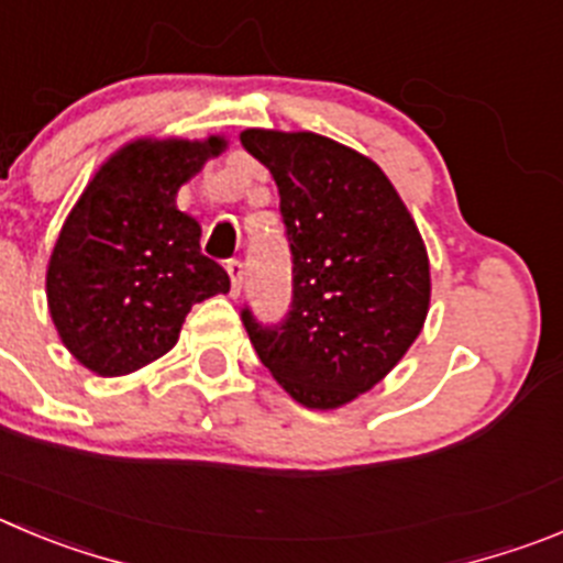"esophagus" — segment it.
Wrapping results in <instances>:
<instances>
[{"label": "esophagus", "instance_id": "obj_1", "mask_svg": "<svg viewBox=\"0 0 563 563\" xmlns=\"http://www.w3.org/2000/svg\"><path fill=\"white\" fill-rule=\"evenodd\" d=\"M225 271H229V278H231V296H240L242 278H245V267H242L240 260H231L229 265H225Z\"/></svg>", "mask_w": 563, "mask_h": 563}]
</instances>
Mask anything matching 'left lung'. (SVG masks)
Returning <instances> with one entry per match:
<instances>
[{
  "label": "left lung",
  "instance_id": "1",
  "mask_svg": "<svg viewBox=\"0 0 563 563\" xmlns=\"http://www.w3.org/2000/svg\"><path fill=\"white\" fill-rule=\"evenodd\" d=\"M240 142L271 169L292 254L282 323H242L262 365L309 410H334L385 379L430 309V260L410 211L368 156L298 131L247 128Z\"/></svg>",
  "mask_w": 563,
  "mask_h": 563
}]
</instances>
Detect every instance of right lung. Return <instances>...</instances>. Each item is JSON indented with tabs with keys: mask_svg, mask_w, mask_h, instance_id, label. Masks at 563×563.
Here are the masks:
<instances>
[{
	"mask_svg": "<svg viewBox=\"0 0 563 563\" xmlns=\"http://www.w3.org/2000/svg\"><path fill=\"white\" fill-rule=\"evenodd\" d=\"M223 136L136 139L113 153L69 211L46 267V303L64 345L100 376L167 354L192 303L229 292V273L200 254L198 220L175 195Z\"/></svg>",
	"mask_w": 563,
	"mask_h": 563,
	"instance_id": "obj_1",
	"label": "right lung"
}]
</instances>
